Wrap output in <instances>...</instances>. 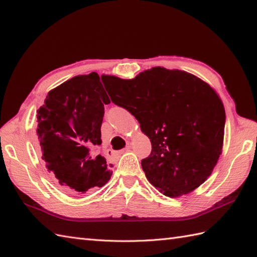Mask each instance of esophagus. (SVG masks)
I'll return each mask as SVG.
<instances>
[{
  "mask_svg": "<svg viewBox=\"0 0 257 257\" xmlns=\"http://www.w3.org/2000/svg\"><path fill=\"white\" fill-rule=\"evenodd\" d=\"M130 150V146H127L125 147V148H123L122 150H120L119 152H118V155H122V154H124V152H127V151H129Z\"/></svg>",
  "mask_w": 257,
  "mask_h": 257,
  "instance_id": "1",
  "label": "esophagus"
}]
</instances>
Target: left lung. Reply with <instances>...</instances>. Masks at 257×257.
<instances>
[{
	"mask_svg": "<svg viewBox=\"0 0 257 257\" xmlns=\"http://www.w3.org/2000/svg\"><path fill=\"white\" fill-rule=\"evenodd\" d=\"M111 101L135 116L152 150L141 160L149 182L167 196L188 194L219 160L225 110L216 92L183 70L154 67L121 79L102 76Z\"/></svg>",
	"mask_w": 257,
	"mask_h": 257,
	"instance_id": "left-lung-1",
	"label": "left lung"
}]
</instances>
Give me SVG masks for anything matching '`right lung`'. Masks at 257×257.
I'll list each match as a JSON object with an SVG mask.
<instances>
[{"mask_svg":"<svg viewBox=\"0 0 257 257\" xmlns=\"http://www.w3.org/2000/svg\"><path fill=\"white\" fill-rule=\"evenodd\" d=\"M110 103L97 73L75 76L48 92L37 110V137L47 172L61 189L84 194L105 185L112 171L91 149L101 145L103 105Z\"/></svg>","mask_w":257,"mask_h":257,"instance_id":"1","label":"right lung"}]
</instances>
